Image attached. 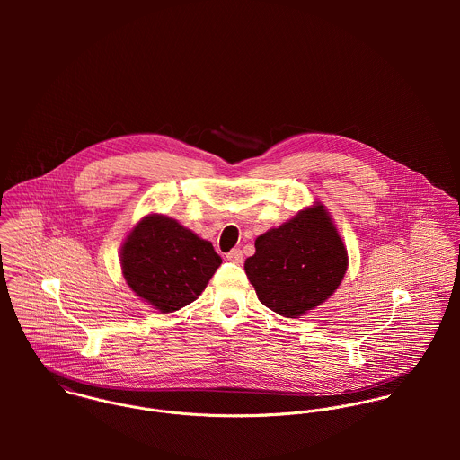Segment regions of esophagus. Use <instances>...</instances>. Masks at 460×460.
I'll use <instances>...</instances> for the list:
<instances>
[{"label": "esophagus", "instance_id": "1", "mask_svg": "<svg viewBox=\"0 0 460 460\" xmlns=\"http://www.w3.org/2000/svg\"><path fill=\"white\" fill-rule=\"evenodd\" d=\"M226 261H230L232 263L243 262V252L239 248H234L230 253H226Z\"/></svg>", "mask_w": 460, "mask_h": 460}]
</instances>
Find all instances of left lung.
Here are the masks:
<instances>
[{
	"label": "left lung",
	"instance_id": "8db88e82",
	"mask_svg": "<svg viewBox=\"0 0 460 460\" xmlns=\"http://www.w3.org/2000/svg\"><path fill=\"white\" fill-rule=\"evenodd\" d=\"M255 250L244 262L248 279L263 306L288 319L329 299L349 263L343 241L319 201L259 235Z\"/></svg>",
	"mask_w": 460,
	"mask_h": 460
}]
</instances>
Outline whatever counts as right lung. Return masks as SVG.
Segmentation results:
<instances>
[{
	"instance_id": "obj_1",
	"label": "right lung",
	"mask_w": 460,
	"mask_h": 460,
	"mask_svg": "<svg viewBox=\"0 0 460 460\" xmlns=\"http://www.w3.org/2000/svg\"><path fill=\"white\" fill-rule=\"evenodd\" d=\"M120 263L132 292L157 312L170 314L198 299L221 257L175 219L148 214L124 241Z\"/></svg>"
}]
</instances>
